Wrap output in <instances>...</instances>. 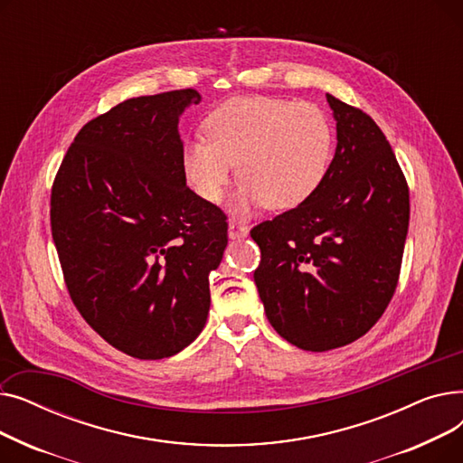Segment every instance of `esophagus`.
Instances as JSON below:
<instances>
[{"mask_svg":"<svg viewBox=\"0 0 463 463\" xmlns=\"http://www.w3.org/2000/svg\"><path fill=\"white\" fill-rule=\"evenodd\" d=\"M250 234V229L241 223L236 222H229V238L231 240H238V238H246Z\"/></svg>","mask_w":463,"mask_h":463,"instance_id":"34e87169","label":"esophagus"}]
</instances>
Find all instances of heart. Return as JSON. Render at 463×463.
Here are the masks:
<instances>
[{
    "mask_svg": "<svg viewBox=\"0 0 463 463\" xmlns=\"http://www.w3.org/2000/svg\"><path fill=\"white\" fill-rule=\"evenodd\" d=\"M206 138L184 144L182 173L206 203H219L236 175L234 212L266 204L293 210L323 185L332 154L334 128L323 109L279 97H236L204 119Z\"/></svg>",
    "mask_w": 463,
    "mask_h": 463,
    "instance_id": "1",
    "label": "heart"
}]
</instances>
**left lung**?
Segmentation results:
<instances>
[{"mask_svg":"<svg viewBox=\"0 0 463 463\" xmlns=\"http://www.w3.org/2000/svg\"><path fill=\"white\" fill-rule=\"evenodd\" d=\"M335 154L304 204L251 231L266 317L288 344L323 353L366 334L391 302L409 227V187L375 121L326 93Z\"/></svg>","mask_w":463,"mask_h":463,"instance_id":"left-lung-1","label":"left lung"}]
</instances>
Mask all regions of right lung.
Wrapping results in <instances>:
<instances>
[{
	"label": "right lung",
	"mask_w": 463,
	"mask_h": 463,
	"mask_svg": "<svg viewBox=\"0 0 463 463\" xmlns=\"http://www.w3.org/2000/svg\"><path fill=\"white\" fill-rule=\"evenodd\" d=\"M197 90L133 97L79 131L51 197L52 238L86 323L140 360L203 332L208 276L227 248L225 213L187 187L178 121Z\"/></svg>",
	"instance_id": "obj_1"
}]
</instances>
